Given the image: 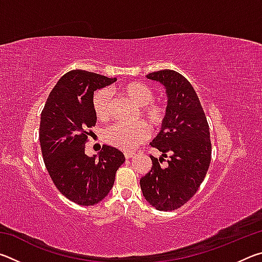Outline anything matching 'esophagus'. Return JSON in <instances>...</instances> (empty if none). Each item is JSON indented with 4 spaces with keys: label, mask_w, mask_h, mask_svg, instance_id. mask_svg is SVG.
I'll use <instances>...</instances> for the list:
<instances>
[{
    "label": "esophagus",
    "mask_w": 262,
    "mask_h": 262,
    "mask_svg": "<svg viewBox=\"0 0 262 262\" xmlns=\"http://www.w3.org/2000/svg\"><path fill=\"white\" fill-rule=\"evenodd\" d=\"M134 152H130V151H127V152H125V157L127 158V159H129V158H132L133 156H134Z\"/></svg>",
    "instance_id": "esophagus-1"
}]
</instances>
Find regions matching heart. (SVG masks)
I'll return each instance as SVG.
<instances>
[{
  "label": "heart",
  "instance_id": "b5f03b06",
  "mask_svg": "<svg viewBox=\"0 0 262 262\" xmlns=\"http://www.w3.org/2000/svg\"><path fill=\"white\" fill-rule=\"evenodd\" d=\"M121 94L140 107V115L148 125L156 129L163 126L166 119V107L161 101L155 100L152 89L145 83L129 82L122 85ZM112 96L107 89L97 91L92 99V107L99 120H107L111 115ZM149 137L145 123H114L105 132V141L108 144L122 150L133 151Z\"/></svg>",
  "mask_w": 262,
  "mask_h": 262
}]
</instances>
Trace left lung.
Returning a JSON list of instances; mask_svg holds the SVG:
<instances>
[{"instance_id": "left-lung-1", "label": "left lung", "mask_w": 262, "mask_h": 262, "mask_svg": "<svg viewBox=\"0 0 262 262\" xmlns=\"http://www.w3.org/2000/svg\"><path fill=\"white\" fill-rule=\"evenodd\" d=\"M147 78L163 84L167 95L166 119L150 144L168 165L150 156L151 170L140 180L141 189L157 210L171 211L184 206L200 187L211 161L209 126L199 97L187 79L174 70L150 73Z\"/></svg>"}]
</instances>
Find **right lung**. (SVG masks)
Returning <instances> with one entry per match:
<instances>
[{"label": "right lung", "instance_id": "obj_1", "mask_svg": "<svg viewBox=\"0 0 262 262\" xmlns=\"http://www.w3.org/2000/svg\"><path fill=\"white\" fill-rule=\"evenodd\" d=\"M117 78L75 69L53 88L41 112L39 140L46 168L56 188L77 205L94 206L112 189L125 156L103 145L98 158L85 155L89 128L96 125L94 91Z\"/></svg>", "mask_w": 262, "mask_h": 262}]
</instances>
